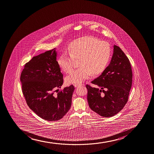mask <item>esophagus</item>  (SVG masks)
I'll list each match as a JSON object with an SVG mask.
<instances>
[{"label": "esophagus", "mask_w": 154, "mask_h": 154, "mask_svg": "<svg viewBox=\"0 0 154 154\" xmlns=\"http://www.w3.org/2000/svg\"><path fill=\"white\" fill-rule=\"evenodd\" d=\"M80 85H84V84H75V87H78L80 86Z\"/></svg>", "instance_id": "1"}]
</instances>
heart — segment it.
Masks as SVG:
<instances>
[{
  "instance_id": "1",
  "label": "heart",
  "mask_w": 154,
  "mask_h": 154,
  "mask_svg": "<svg viewBox=\"0 0 154 154\" xmlns=\"http://www.w3.org/2000/svg\"><path fill=\"white\" fill-rule=\"evenodd\" d=\"M69 54L64 53L57 60L59 67L66 73H70L79 61L78 69L66 78L67 84H80L88 79L91 74L96 76L106 69L112 57L109 43L101 42L94 37H83L69 45Z\"/></svg>"
}]
</instances>
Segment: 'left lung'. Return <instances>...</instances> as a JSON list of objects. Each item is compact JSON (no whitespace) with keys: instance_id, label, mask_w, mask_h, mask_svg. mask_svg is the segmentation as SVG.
I'll list each match as a JSON object with an SVG mask.
<instances>
[{"instance_id":"1","label":"left lung","mask_w":154,"mask_h":154,"mask_svg":"<svg viewBox=\"0 0 154 154\" xmlns=\"http://www.w3.org/2000/svg\"><path fill=\"white\" fill-rule=\"evenodd\" d=\"M130 60L119 47L114 45L111 62L100 76L86 85L88 105L94 112L110 117L121 111L128 102L132 85Z\"/></svg>"}]
</instances>
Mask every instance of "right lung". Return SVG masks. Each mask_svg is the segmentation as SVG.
I'll use <instances>...</instances> for the list:
<instances>
[{
  "label": "right lung",
  "mask_w": 154,
  "mask_h": 154,
  "mask_svg": "<svg viewBox=\"0 0 154 154\" xmlns=\"http://www.w3.org/2000/svg\"><path fill=\"white\" fill-rule=\"evenodd\" d=\"M55 48L34 56L21 73L22 91L29 107L47 121L63 118L71 107L74 87L59 90L63 82Z\"/></svg>",
  "instance_id": "right-lung-1"
}]
</instances>
